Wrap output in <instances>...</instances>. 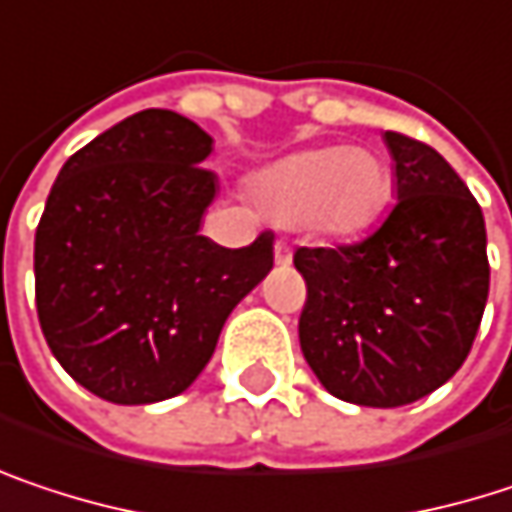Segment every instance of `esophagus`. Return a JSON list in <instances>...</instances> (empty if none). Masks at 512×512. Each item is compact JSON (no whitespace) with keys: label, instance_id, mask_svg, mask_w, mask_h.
I'll return each mask as SVG.
<instances>
[{"label":"esophagus","instance_id":"1","mask_svg":"<svg viewBox=\"0 0 512 512\" xmlns=\"http://www.w3.org/2000/svg\"><path fill=\"white\" fill-rule=\"evenodd\" d=\"M275 263H278V266H290V263H293V249H290L284 240L275 243Z\"/></svg>","mask_w":512,"mask_h":512}]
</instances>
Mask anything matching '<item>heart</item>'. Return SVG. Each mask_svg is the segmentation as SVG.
<instances>
[{
	"label": "heart",
	"mask_w": 512,
	"mask_h": 512,
	"mask_svg": "<svg viewBox=\"0 0 512 512\" xmlns=\"http://www.w3.org/2000/svg\"><path fill=\"white\" fill-rule=\"evenodd\" d=\"M387 193V166L360 146L296 152L252 178V199L266 219L299 225L319 240H349L366 231Z\"/></svg>",
	"instance_id": "b5f03b06"
}]
</instances>
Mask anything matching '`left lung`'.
<instances>
[{"instance_id": "left-lung-1", "label": "left lung", "mask_w": 512, "mask_h": 512, "mask_svg": "<svg viewBox=\"0 0 512 512\" xmlns=\"http://www.w3.org/2000/svg\"><path fill=\"white\" fill-rule=\"evenodd\" d=\"M395 208L363 240L299 249V343L331 395L401 407L442 387L475 343L489 296L484 213L437 149L384 134Z\"/></svg>"}]
</instances>
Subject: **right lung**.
<instances>
[{"label": "right lung", "instance_id": "add662e5", "mask_svg": "<svg viewBox=\"0 0 512 512\" xmlns=\"http://www.w3.org/2000/svg\"><path fill=\"white\" fill-rule=\"evenodd\" d=\"M193 119L149 108L78 149L34 234L43 337L84 390L114 404L184 393L228 313L272 269V234L225 249L202 237L216 175Z\"/></svg>", "mask_w": 512, "mask_h": 512}]
</instances>
